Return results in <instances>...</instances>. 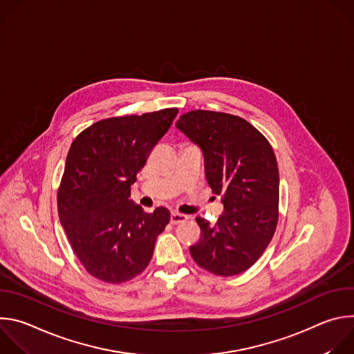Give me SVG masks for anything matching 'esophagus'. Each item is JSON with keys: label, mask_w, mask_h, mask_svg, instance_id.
Wrapping results in <instances>:
<instances>
[{"label": "esophagus", "mask_w": 354, "mask_h": 354, "mask_svg": "<svg viewBox=\"0 0 354 354\" xmlns=\"http://www.w3.org/2000/svg\"><path fill=\"white\" fill-rule=\"evenodd\" d=\"M187 220V216L182 214V213H178V212H172L171 214V223L172 224H179V223H183Z\"/></svg>", "instance_id": "esophagus-1"}]
</instances>
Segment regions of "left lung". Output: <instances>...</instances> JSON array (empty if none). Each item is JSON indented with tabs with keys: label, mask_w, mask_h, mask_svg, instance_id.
Returning <instances> with one entry per match:
<instances>
[{
	"label": "left lung",
	"mask_w": 354,
	"mask_h": 354,
	"mask_svg": "<svg viewBox=\"0 0 354 354\" xmlns=\"http://www.w3.org/2000/svg\"><path fill=\"white\" fill-rule=\"evenodd\" d=\"M176 127L201 148L207 182L223 196L216 224L196 217L201 236L190 246L194 262L217 276L254 265L279 220V168L266 137L245 119L212 111L182 115Z\"/></svg>",
	"instance_id": "1"
}]
</instances>
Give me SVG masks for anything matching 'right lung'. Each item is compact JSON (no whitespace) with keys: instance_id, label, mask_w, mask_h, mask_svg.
Segmentation results:
<instances>
[{"instance_id":"add662e5","label":"right lung","mask_w":354,"mask_h":354,"mask_svg":"<svg viewBox=\"0 0 354 354\" xmlns=\"http://www.w3.org/2000/svg\"><path fill=\"white\" fill-rule=\"evenodd\" d=\"M176 108L99 120L73 141L57 193L62 225L85 270L119 284L140 274L171 214L145 213L130 187L151 149L171 127Z\"/></svg>"}]
</instances>
